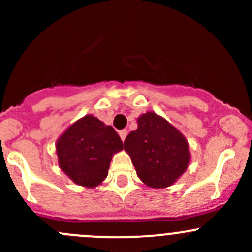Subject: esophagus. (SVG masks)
<instances>
[{
    "label": "esophagus",
    "instance_id": "esophagus-1",
    "mask_svg": "<svg viewBox=\"0 0 252 252\" xmlns=\"http://www.w3.org/2000/svg\"><path fill=\"white\" fill-rule=\"evenodd\" d=\"M126 135H128V131H126V130H121V131H119V136H121L122 141L126 140Z\"/></svg>",
    "mask_w": 252,
    "mask_h": 252
}]
</instances>
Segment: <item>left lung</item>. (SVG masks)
<instances>
[{
  "label": "left lung",
  "instance_id": "8db88e82",
  "mask_svg": "<svg viewBox=\"0 0 252 252\" xmlns=\"http://www.w3.org/2000/svg\"><path fill=\"white\" fill-rule=\"evenodd\" d=\"M136 122L138 129L124 140L136 174L150 188L171 187L189 166V142L167 119L152 111L140 114Z\"/></svg>",
  "mask_w": 252,
  "mask_h": 252
}]
</instances>
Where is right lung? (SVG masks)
<instances>
[{
	"instance_id": "obj_1",
	"label": "right lung",
	"mask_w": 252,
	"mask_h": 252,
	"mask_svg": "<svg viewBox=\"0 0 252 252\" xmlns=\"http://www.w3.org/2000/svg\"><path fill=\"white\" fill-rule=\"evenodd\" d=\"M123 142L110 126L86 114L75 121L56 141L58 166L75 184L96 188L106 179L114 154Z\"/></svg>"
}]
</instances>
